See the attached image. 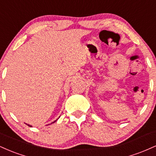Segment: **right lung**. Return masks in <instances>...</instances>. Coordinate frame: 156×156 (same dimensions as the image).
<instances>
[{"label": "right lung", "instance_id": "obj_1", "mask_svg": "<svg viewBox=\"0 0 156 156\" xmlns=\"http://www.w3.org/2000/svg\"><path fill=\"white\" fill-rule=\"evenodd\" d=\"M57 119H56V120H57ZM56 120H55V121H54V122H53H53H56ZM28 125V126H30V127H31V125Z\"/></svg>", "mask_w": 156, "mask_h": 156}]
</instances>
